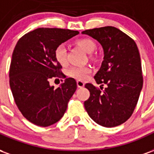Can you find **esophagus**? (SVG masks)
<instances>
[{
  "label": "esophagus",
  "mask_w": 154,
  "mask_h": 154,
  "mask_svg": "<svg viewBox=\"0 0 154 154\" xmlns=\"http://www.w3.org/2000/svg\"><path fill=\"white\" fill-rule=\"evenodd\" d=\"M77 87H79V88H82V87H84L85 83H84L82 81L78 80V81H77Z\"/></svg>",
  "instance_id": "obj_1"
}]
</instances>
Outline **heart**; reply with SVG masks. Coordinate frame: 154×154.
<instances>
[{
  "label": "heart",
  "mask_w": 154,
  "mask_h": 154,
  "mask_svg": "<svg viewBox=\"0 0 154 154\" xmlns=\"http://www.w3.org/2000/svg\"><path fill=\"white\" fill-rule=\"evenodd\" d=\"M77 44L88 54L93 53L97 48V44L92 39L88 38H81L77 41ZM54 57L56 60L62 66H66L67 64V51L63 44L58 45L54 51ZM91 72L90 67H72L67 71V75L78 80L86 79L88 74Z\"/></svg>",
  "instance_id": "obj_1"
}]
</instances>
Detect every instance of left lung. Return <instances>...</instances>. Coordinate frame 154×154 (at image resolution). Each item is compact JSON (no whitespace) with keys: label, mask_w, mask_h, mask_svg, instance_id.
I'll list each match as a JSON object with an SVG mask.
<instances>
[{"label":"left lung","mask_w":154,"mask_h":154,"mask_svg":"<svg viewBox=\"0 0 154 154\" xmlns=\"http://www.w3.org/2000/svg\"><path fill=\"white\" fill-rule=\"evenodd\" d=\"M103 48L104 60L95 75L100 90L92 84L85 87L90 97L84 102L89 116L104 127H115L132 116L143 87L141 60L134 39L112 26L82 31ZM107 87L103 90V86Z\"/></svg>","instance_id":"left-lung-1"}]
</instances>
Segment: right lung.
Here are the masks:
<instances>
[{
  "instance_id": "add662e5",
  "label": "right lung",
  "mask_w": 154,
  "mask_h": 154,
  "mask_svg": "<svg viewBox=\"0 0 154 154\" xmlns=\"http://www.w3.org/2000/svg\"><path fill=\"white\" fill-rule=\"evenodd\" d=\"M79 34L57 28H38L19 39L10 66V87L23 116L35 125H52L63 116L67 103L77 90L74 78L60 87L49 85L52 77H65L54 51L62 43Z\"/></svg>"
}]
</instances>
